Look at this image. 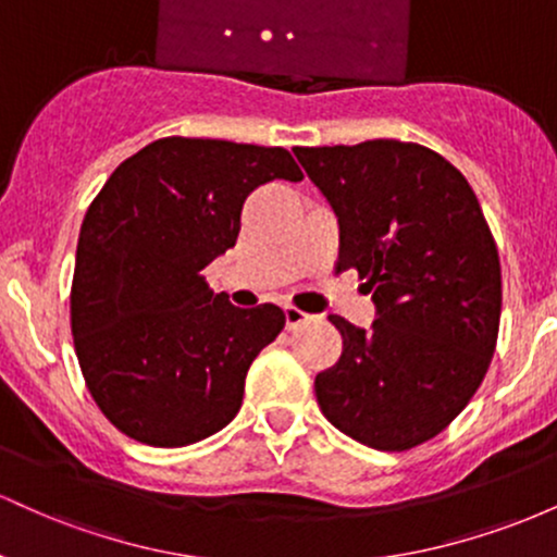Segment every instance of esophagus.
Masks as SVG:
<instances>
[{
	"mask_svg": "<svg viewBox=\"0 0 557 557\" xmlns=\"http://www.w3.org/2000/svg\"><path fill=\"white\" fill-rule=\"evenodd\" d=\"M309 319H314V317L296 309V306H285V327L287 330H296V327H300V324L309 322Z\"/></svg>",
	"mask_w": 557,
	"mask_h": 557,
	"instance_id": "1",
	"label": "esophagus"
}]
</instances>
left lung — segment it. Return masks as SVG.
<instances>
[{
	"label": "left lung",
	"instance_id": "1",
	"mask_svg": "<svg viewBox=\"0 0 557 557\" xmlns=\"http://www.w3.org/2000/svg\"><path fill=\"white\" fill-rule=\"evenodd\" d=\"M341 225L337 270H359L376 319L332 314L343 354L317 374L332 426L411 450L474 398L500 327V259L474 190L447 159L393 138L293 149Z\"/></svg>",
	"mask_w": 557,
	"mask_h": 557
}]
</instances>
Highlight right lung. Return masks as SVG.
<instances>
[{
	"instance_id": "right-lung-1",
	"label": "right lung",
	"mask_w": 557,
	"mask_h": 557,
	"mask_svg": "<svg viewBox=\"0 0 557 557\" xmlns=\"http://www.w3.org/2000/svg\"><path fill=\"white\" fill-rule=\"evenodd\" d=\"M270 181H304L280 146L170 136L125 159L88 207L70 324L88 393L127 437L194 445L240 411L248 367L285 314L238 309L203 270L235 246L243 201Z\"/></svg>"
}]
</instances>
